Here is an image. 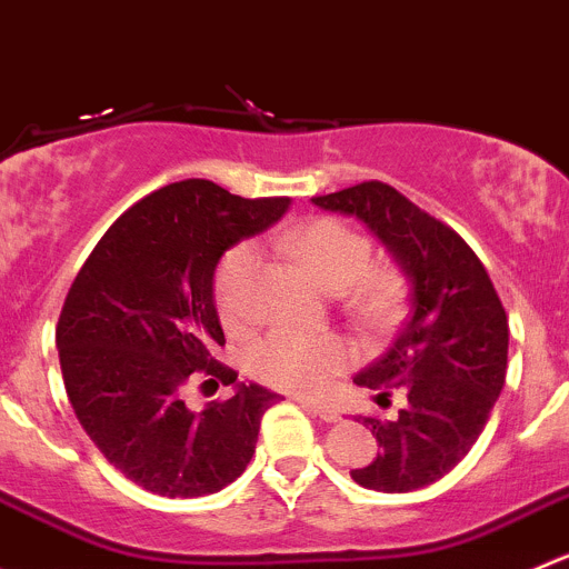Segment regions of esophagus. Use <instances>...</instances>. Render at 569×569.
I'll return each mask as SVG.
<instances>
[{"label": "esophagus", "instance_id": "1", "mask_svg": "<svg viewBox=\"0 0 569 569\" xmlns=\"http://www.w3.org/2000/svg\"><path fill=\"white\" fill-rule=\"evenodd\" d=\"M297 402H300L306 411L317 413L319 419H325V422H336L339 419V411H336L333 406H325V402H311V400H302V397H297Z\"/></svg>", "mask_w": 569, "mask_h": 569}]
</instances>
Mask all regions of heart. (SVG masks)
<instances>
[{
  "label": "heart",
  "instance_id": "obj_1",
  "mask_svg": "<svg viewBox=\"0 0 569 569\" xmlns=\"http://www.w3.org/2000/svg\"><path fill=\"white\" fill-rule=\"evenodd\" d=\"M283 250L311 274L319 289L339 295L358 283V306L369 319H391L402 300V274L395 269H369L372 244L339 219H313L283 239ZM258 274V252L239 244L217 269L219 317L230 328L250 322L252 286ZM352 352L336 336L302 333L278 328L247 350V369L258 380L286 391H322L336 372L350 363Z\"/></svg>",
  "mask_w": 569,
  "mask_h": 569
}]
</instances>
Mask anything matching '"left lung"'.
Wrapping results in <instances>:
<instances>
[{
	"label": "left lung",
	"instance_id": "1",
	"mask_svg": "<svg viewBox=\"0 0 569 569\" xmlns=\"http://www.w3.org/2000/svg\"><path fill=\"white\" fill-rule=\"evenodd\" d=\"M322 211L356 217L408 280V319L358 386L406 395L397 419L367 417L378 459L350 470L375 492H413L448 476L481 437L506 383L509 319L465 239L391 186L369 180L313 197Z\"/></svg>",
	"mask_w": 569,
	"mask_h": 569
}]
</instances>
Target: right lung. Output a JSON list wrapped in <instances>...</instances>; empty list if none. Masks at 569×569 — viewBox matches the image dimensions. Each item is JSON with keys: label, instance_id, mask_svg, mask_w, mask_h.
Masks as SVG:
<instances>
[{"label": "right lung", "instance_id": "right-lung-1", "mask_svg": "<svg viewBox=\"0 0 569 569\" xmlns=\"http://www.w3.org/2000/svg\"><path fill=\"white\" fill-rule=\"evenodd\" d=\"M289 206V197L244 200L211 180L172 183L121 213L71 283L54 333L66 395L104 459L147 492L213 495L256 453L263 411L280 395L239 383L213 358L224 345L213 278L230 247ZM194 371L237 395L191 412L182 389Z\"/></svg>", "mask_w": 569, "mask_h": 569}]
</instances>
